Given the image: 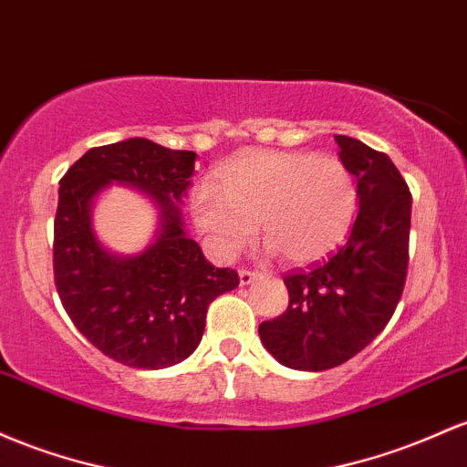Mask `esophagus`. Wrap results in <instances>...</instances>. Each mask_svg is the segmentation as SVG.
<instances>
[{
  "label": "esophagus",
  "mask_w": 467,
  "mask_h": 467,
  "mask_svg": "<svg viewBox=\"0 0 467 467\" xmlns=\"http://www.w3.org/2000/svg\"><path fill=\"white\" fill-rule=\"evenodd\" d=\"M258 271H249V269H240V285L247 286L254 280H258Z\"/></svg>",
  "instance_id": "1"
}]
</instances>
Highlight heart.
Here are the masks:
<instances>
[{
    "instance_id": "heart-1",
    "label": "heart",
    "mask_w": 467,
    "mask_h": 467,
    "mask_svg": "<svg viewBox=\"0 0 467 467\" xmlns=\"http://www.w3.org/2000/svg\"><path fill=\"white\" fill-rule=\"evenodd\" d=\"M218 182L193 192L192 216L220 258H234L260 223L271 251L308 265L342 243L358 212V181L333 156L251 151L224 165Z\"/></svg>"
}]
</instances>
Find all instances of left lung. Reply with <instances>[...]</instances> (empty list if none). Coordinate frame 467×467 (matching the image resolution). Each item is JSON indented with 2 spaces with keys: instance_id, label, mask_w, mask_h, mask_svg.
<instances>
[{
  "instance_id": "8db88e82",
  "label": "left lung",
  "mask_w": 467,
  "mask_h": 467,
  "mask_svg": "<svg viewBox=\"0 0 467 467\" xmlns=\"http://www.w3.org/2000/svg\"><path fill=\"white\" fill-rule=\"evenodd\" d=\"M358 178L359 212L322 262L285 275L289 306L262 322L265 348L282 366L327 370L368 347L390 322L408 275L412 196L395 163L350 136H335Z\"/></svg>"
}]
</instances>
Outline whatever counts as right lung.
Returning a JSON list of instances; mask_svg holds the SVG:
<instances>
[{"instance_id": "add662e5", "label": "right lung", "mask_w": 467, "mask_h": 467, "mask_svg": "<svg viewBox=\"0 0 467 467\" xmlns=\"http://www.w3.org/2000/svg\"><path fill=\"white\" fill-rule=\"evenodd\" d=\"M198 154L148 139L88 150L59 181L52 269L61 304L78 333L130 368H167L187 359L205 331L209 304L234 291V269H216L182 229L181 202ZM109 182L148 191L164 213L143 254L119 259L93 238L91 198Z\"/></svg>"}]
</instances>
